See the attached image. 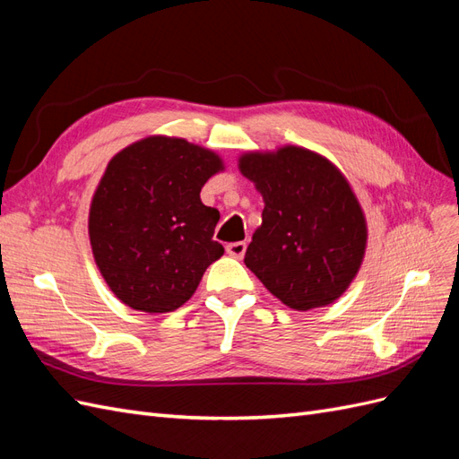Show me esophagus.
I'll use <instances>...</instances> for the list:
<instances>
[{
    "mask_svg": "<svg viewBox=\"0 0 459 459\" xmlns=\"http://www.w3.org/2000/svg\"><path fill=\"white\" fill-rule=\"evenodd\" d=\"M245 251H247V243H245V241L230 243V245L226 247V253H228L230 256H233V258H243Z\"/></svg>",
    "mask_w": 459,
    "mask_h": 459,
    "instance_id": "1",
    "label": "esophagus"
}]
</instances>
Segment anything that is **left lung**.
I'll use <instances>...</instances> for the list:
<instances>
[{
    "mask_svg": "<svg viewBox=\"0 0 459 459\" xmlns=\"http://www.w3.org/2000/svg\"><path fill=\"white\" fill-rule=\"evenodd\" d=\"M239 170L264 199L245 266L289 308L337 300L362 266L368 226L346 178L314 151L247 152Z\"/></svg>",
    "mask_w": 459,
    "mask_h": 459,
    "instance_id": "1",
    "label": "left lung"
}]
</instances>
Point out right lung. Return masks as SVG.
<instances>
[{
    "label": "right lung",
    "instance_id": "obj_1",
    "mask_svg": "<svg viewBox=\"0 0 459 459\" xmlns=\"http://www.w3.org/2000/svg\"><path fill=\"white\" fill-rule=\"evenodd\" d=\"M224 169L216 152L152 135L110 159L90 208V243L110 290L134 310L164 314L195 293L224 255L220 212L201 189Z\"/></svg>",
    "mask_w": 459,
    "mask_h": 459
}]
</instances>
